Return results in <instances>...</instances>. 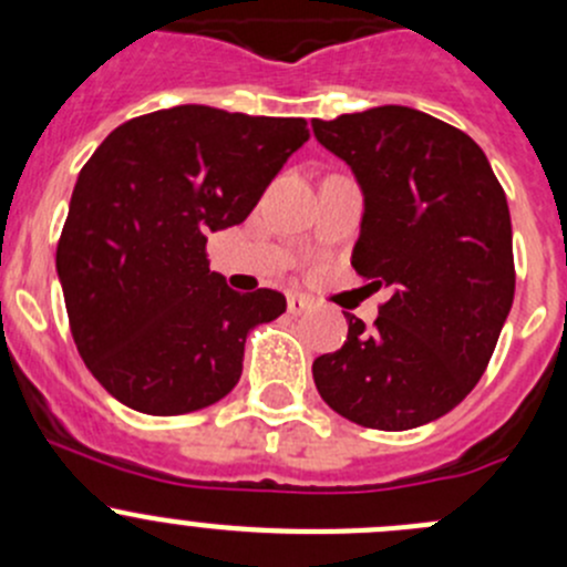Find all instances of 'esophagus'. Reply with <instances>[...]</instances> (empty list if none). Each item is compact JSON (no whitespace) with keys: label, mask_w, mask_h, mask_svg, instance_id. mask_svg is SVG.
<instances>
[{"label":"esophagus","mask_w":567,"mask_h":567,"mask_svg":"<svg viewBox=\"0 0 567 567\" xmlns=\"http://www.w3.org/2000/svg\"><path fill=\"white\" fill-rule=\"evenodd\" d=\"M312 307V301L307 299V296L301 293H290L288 296V312L290 316H301V312H307Z\"/></svg>","instance_id":"obj_1"}]
</instances>
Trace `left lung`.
I'll return each instance as SVG.
<instances>
[{"label":"left lung","instance_id":"8db88e82","mask_svg":"<svg viewBox=\"0 0 567 567\" xmlns=\"http://www.w3.org/2000/svg\"><path fill=\"white\" fill-rule=\"evenodd\" d=\"M364 197L351 266L390 288L375 323L348 318L312 362L320 398L357 425H427L474 390L513 307L507 197L477 142L411 106L312 120Z\"/></svg>","mask_w":567,"mask_h":567}]
</instances>
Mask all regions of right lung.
<instances>
[{
  "instance_id": "right-lung-1",
  "label": "right lung",
  "mask_w": 567,
  "mask_h": 567,
  "mask_svg": "<svg viewBox=\"0 0 567 567\" xmlns=\"http://www.w3.org/2000/svg\"><path fill=\"white\" fill-rule=\"evenodd\" d=\"M305 117L183 104L117 125L73 186L56 277L73 342L128 409L175 416L241 379L244 342L285 296H241L210 271V233L241 225L290 156Z\"/></svg>"
}]
</instances>
